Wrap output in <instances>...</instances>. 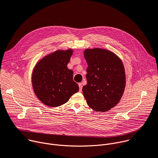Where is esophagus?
I'll return each instance as SVG.
<instances>
[{
  "instance_id": "obj_1",
  "label": "esophagus",
  "mask_w": 158,
  "mask_h": 158,
  "mask_svg": "<svg viewBox=\"0 0 158 158\" xmlns=\"http://www.w3.org/2000/svg\"><path fill=\"white\" fill-rule=\"evenodd\" d=\"M79 91L81 92L82 91V83H79Z\"/></svg>"
}]
</instances>
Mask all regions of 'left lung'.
Instances as JSON below:
<instances>
[{
	"label": "left lung",
	"instance_id": "8db88e82",
	"mask_svg": "<svg viewBox=\"0 0 158 158\" xmlns=\"http://www.w3.org/2000/svg\"><path fill=\"white\" fill-rule=\"evenodd\" d=\"M84 56L88 66L83 96L93 110L107 111L118 103L125 90L123 62L114 53L100 48L85 49Z\"/></svg>",
	"mask_w": 158,
	"mask_h": 158
}]
</instances>
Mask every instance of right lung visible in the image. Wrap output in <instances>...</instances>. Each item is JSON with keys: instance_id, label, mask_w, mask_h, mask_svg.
Here are the masks:
<instances>
[{"instance_id": "obj_1", "label": "right lung", "mask_w": 158, "mask_h": 158, "mask_svg": "<svg viewBox=\"0 0 158 158\" xmlns=\"http://www.w3.org/2000/svg\"><path fill=\"white\" fill-rule=\"evenodd\" d=\"M73 49L57 50L44 56L36 64L31 76L35 94L46 106H60L79 91L73 80V71L67 64Z\"/></svg>"}]
</instances>
